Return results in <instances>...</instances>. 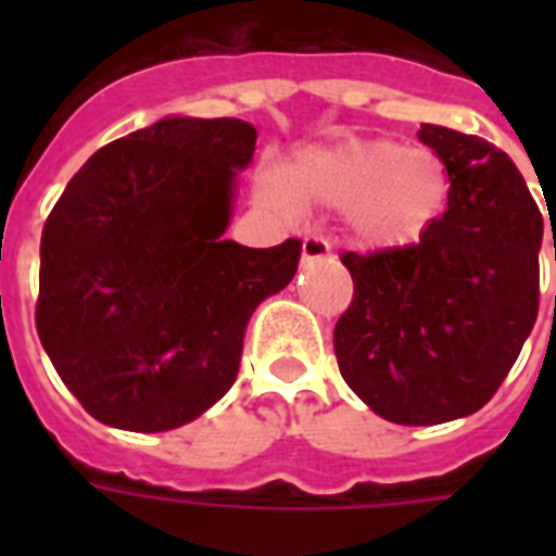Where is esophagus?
<instances>
[{"label":"esophagus","mask_w":556,"mask_h":556,"mask_svg":"<svg viewBox=\"0 0 556 556\" xmlns=\"http://www.w3.org/2000/svg\"><path fill=\"white\" fill-rule=\"evenodd\" d=\"M329 256V242L317 233H308L303 239V262H317Z\"/></svg>","instance_id":"esophagus-1"}]
</instances>
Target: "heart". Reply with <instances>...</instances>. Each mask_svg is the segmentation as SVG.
<instances>
[{
  "instance_id": "heart-1",
  "label": "heart",
  "mask_w": 556,
  "mask_h": 556,
  "mask_svg": "<svg viewBox=\"0 0 556 556\" xmlns=\"http://www.w3.org/2000/svg\"><path fill=\"white\" fill-rule=\"evenodd\" d=\"M262 195L274 207L317 201L346 207L349 230L366 248L418 242L447 204V167L430 150L392 141H343L314 147L274 169Z\"/></svg>"
}]
</instances>
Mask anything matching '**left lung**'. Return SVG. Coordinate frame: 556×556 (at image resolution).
I'll return each instance as SVG.
<instances>
[{"label": "left lung", "instance_id": "8db88e82", "mask_svg": "<svg viewBox=\"0 0 556 556\" xmlns=\"http://www.w3.org/2000/svg\"><path fill=\"white\" fill-rule=\"evenodd\" d=\"M418 138L447 167V210L418 242L340 256L355 296L334 326L343 380L406 427L496 395L536 323L543 244V213L505 152L447 126Z\"/></svg>", "mask_w": 556, "mask_h": 556}]
</instances>
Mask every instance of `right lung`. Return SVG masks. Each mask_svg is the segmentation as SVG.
<instances>
[{
  "instance_id": "obj_1",
  "label": "right lung",
  "mask_w": 556,
  "mask_h": 556,
  "mask_svg": "<svg viewBox=\"0 0 556 556\" xmlns=\"http://www.w3.org/2000/svg\"><path fill=\"white\" fill-rule=\"evenodd\" d=\"M253 150L236 117H164L94 152L48 213L37 334L91 418L176 430L233 387L253 308L303 251L222 239Z\"/></svg>"
}]
</instances>
